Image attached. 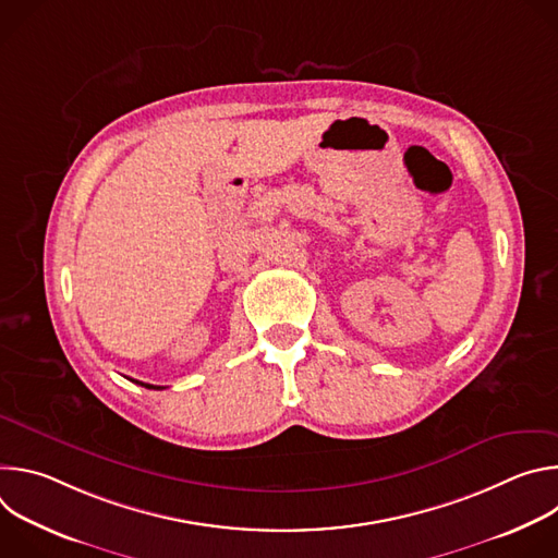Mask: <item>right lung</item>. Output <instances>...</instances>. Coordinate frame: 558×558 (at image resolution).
<instances>
[{
	"instance_id": "obj_1",
	"label": "right lung",
	"mask_w": 558,
	"mask_h": 558,
	"mask_svg": "<svg viewBox=\"0 0 558 558\" xmlns=\"http://www.w3.org/2000/svg\"><path fill=\"white\" fill-rule=\"evenodd\" d=\"M134 384H141V386H145V388H154V390H161V388H166V386H154V384H143V381H136V379H132Z\"/></svg>"
}]
</instances>
